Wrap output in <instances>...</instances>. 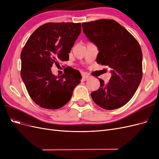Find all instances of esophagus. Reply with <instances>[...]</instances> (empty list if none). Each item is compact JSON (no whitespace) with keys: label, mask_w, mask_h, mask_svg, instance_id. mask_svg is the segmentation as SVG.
<instances>
[{"label":"esophagus","mask_w":159,"mask_h":159,"mask_svg":"<svg viewBox=\"0 0 159 159\" xmlns=\"http://www.w3.org/2000/svg\"><path fill=\"white\" fill-rule=\"evenodd\" d=\"M89 78V75H84L82 77V79H81V81H85L86 80H88Z\"/></svg>","instance_id":"1"}]
</instances>
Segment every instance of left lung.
Segmentation results:
<instances>
[{"label": "left lung", "mask_w": 159, "mask_h": 159, "mask_svg": "<svg viewBox=\"0 0 159 159\" xmlns=\"http://www.w3.org/2000/svg\"><path fill=\"white\" fill-rule=\"evenodd\" d=\"M88 39L98 47V64L111 68L107 84L99 79V88L91 93L93 102L104 109L123 107L131 99L143 77L141 46L131 33L114 20L82 23Z\"/></svg>", "instance_id": "1"}]
</instances>
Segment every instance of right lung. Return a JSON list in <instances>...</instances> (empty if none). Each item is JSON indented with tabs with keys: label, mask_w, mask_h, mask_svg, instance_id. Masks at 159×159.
Segmentation results:
<instances>
[{
	"label": "right lung",
	"mask_w": 159,
	"mask_h": 159,
	"mask_svg": "<svg viewBox=\"0 0 159 159\" xmlns=\"http://www.w3.org/2000/svg\"><path fill=\"white\" fill-rule=\"evenodd\" d=\"M81 31V23L48 22L34 32L21 52V78L34 102L48 109L63 107L80 83V72L71 67L56 76L51 67L69 60L75 41Z\"/></svg>",
	"instance_id": "obj_1"
}]
</instances>
